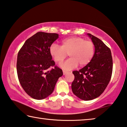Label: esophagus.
Returning <instances> with one entry per match:
<instances>
[{
	"instance_id": "34e87169",
	"label": "esophagus",
	"mask_w": 127,
	"mask_h": 127,
	"mask_svg": "<svg viewBox=\"0 0 127 127\" xmlns=\"http://www.w3.org/2000/svg\"><path fill=\"white\" fill-rule=\"evenodd\" d=\"M68 72H67V71H63V74L65 75H66V74H67Z\"/></svg>"
}]
</instances>
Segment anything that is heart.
I'll list each match as a JSON object with an SVG mask.
<instances>
[{
  "instance_id": "1",
  "label": "heart",
  "mask_w": 127,
  "mask_h": 127,
  "mask_svg": "<svg viewBox=\"0 0 127 127\" xmlns=\"http://www.w3.org/2000/svg\"><path fill=\"white\" fill-rule=\"evenodd\" d=\"M50 53L58 64L62 63L68 53L70 58L61 67L69 70L76 67L78 64L81 67L89 64L94 57L95 46L93 42L85 41L83 38L71 37L62 40L61 46L53 43L50 48Z\"/></svg>"
}]
</instances>
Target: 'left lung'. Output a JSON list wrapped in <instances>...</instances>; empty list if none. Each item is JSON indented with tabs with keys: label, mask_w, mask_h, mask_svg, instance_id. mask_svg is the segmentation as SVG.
<instances>
[{
	"label": "left lung",
	"mask_w": 127,
	"mask_h": 127,
	"mask_svg": "<svg viewBox=\"0 0 127 127\" xmlns=\"http://www.w3.org/2000/svg\"><path fill=\"white\" fill-rule=\"evenodd\" d=\"M88 35L95 46L94 57L85 67L72 72L75 79L71 84L73 93L83 100L96 98L104 92L110 80L113 71L110 48L98 38L90 33Z\"/></svg>",
	"instance_id": "1"
}]
</instances>
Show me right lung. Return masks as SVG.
I'll list each match as a JSON object with an SVG mask.
<instances>
[{
    "label": "right lung",
    "mask_w": 127,
    "mask_h": 127,
    "mask_svg": "<svg viewBox=\"0 0 127 127\" xmlns=\"http://www.w3.org/2000/svg\"><path fill=\"white\" fill-rule=\"evenodd\" d=\"M57 33L39 32L26 40L17 56V71L19 83L32 98L42 100L52 94L62 70L55 65L50 53ZM50 67H53L48 70Z\"/></svg>",
    "instance_id": "add662e5"
}]
</instances>
